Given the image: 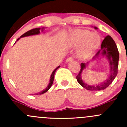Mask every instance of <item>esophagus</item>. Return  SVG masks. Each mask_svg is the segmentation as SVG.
<instances>
[{"mask_svg":"<svg viewBox=\"0 0 127 127\" xmlns=\"http://www.w3.org/2000/svg\"><path fill=\"white\" fill-rule=\"evenodd\" d=\"M74 60V57L72 56H70V57H68L67 59H66V62H69V61H72Z\"/></svg>","mask_w":127,"mask_h":127,"instance_id":"esophagus-1","label":"esophagus"}]
</instances>
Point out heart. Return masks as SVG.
Masks as SVG:
<instances>
[{
    "instance_id": "heart-1",
    "label": "heart",
    "mask_w": 127,
    "mask_h": 127,
    "mask_svg": "<svg viewBox=\"0 0 127 127\" xmlns=\"http://www.w3.org/2000/svg\"><path fill=\"white\" fill-rule=\"evenodd\" d=\"M70 44L73 47L80 45L79 56L85 58L90 55L100 44V37L96 32L85 29H77L71 34Z\"/></svg>"
}]
</instances>
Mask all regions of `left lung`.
Here are the masks:
<instances>
[{"label":"left lung","mask_w":127,"mask_h":127,"mask_svg":"<svg viewBox=\"0 0 127 127\" xmlns=\"http://www.w3.org/2000/svg\"><path fill=\"white\" fill-rule=\"evenodd\" d=\"M95 28L97 29V28ZM101 54L103 56H106L108 59L110 66V76L108 79L106 80L104 82L98 84L97 85H89L88 84H85L82 80L80 76H81L82 72L86 67V64L85 63H81L80 64V71L76 76V79L81 86H82L83 87L88 90L98 91L105 89L113 82V80H114L117 75L119 53L114 40L110 35H107L104 38L102 42L101 45V49L98 51V53L93 58V59H94L95 57H98Z\"/></svg>","instance_id":"obj_1"}]
</instances>
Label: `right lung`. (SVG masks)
<instances>
[{
    "mask_svg": "<svg viewBox=\"0 0 127 127\" xmlns=\"http://www.w3.org/2000/svg\"><path fill=\"white\" fill-rule=\"evenodd\" d=\"M40 28H34V29H31L30 31H29L26 32L24 33V34H23L22 35H21L20 37H26V36H29V35H35V34H38L40 33ZM20 39V38L19 39H17V40H18ZM60 67V66H58V67H57L54 70V71H53V72H52V75H51V77H50V83L49 84H48V85L47 86V87L46 88L45 90H44L42 91L41 92H40L39 93H37L36 95H38V94H43V93H45V92H47V91L51 87H52V84H53V80H54V75H55V72L56 70L58 69Z\"/></svg>",
    "mask_w": 127,
    "mask_h": 127,
    "instance_id": "obj_1",
    "label": "right lung"
}]
</instances>
